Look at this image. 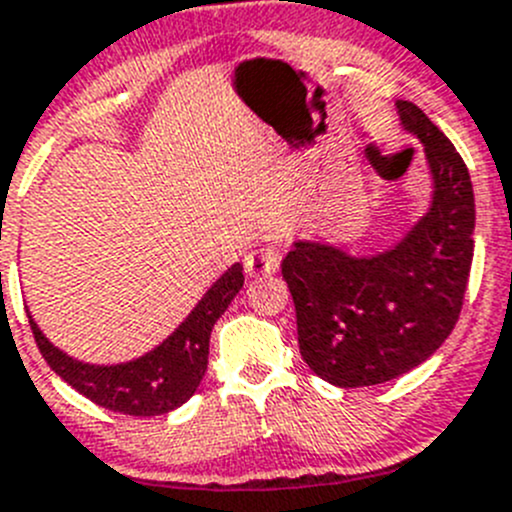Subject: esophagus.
I'll return each mask as SVG.
<instances>
[{"instance_id": "obj_1", "label": "esophagus", "mask_w": 512, "mask_h": 512, "mask_svg": "<svg viewBox=\"0 0 512 512\" xmlns=\"http://www.w3.org/2000/svg\"><path fill=\"white\" fill-rule=\"evenodd\" d=\"M280 267V252L275 247H260L252 250L245 257V270L250 278H260V275H272Z\"/></svg>"}]
</instances>
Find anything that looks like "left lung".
<instances>
[{"label": "left lung", "mask_w": 512, "mask_h": 512, "mask_svg": "<svg viewBox=\"0 0 512 512\" xmlns=\"http://www.w3.org/2000/svg\"><path fill=\"white\" fill-rule=\"evenodd\" d=\"M399 118L424 143L434 194L429 212L391 250L353 257L295 242L283 278L298 315L305 364L341 389L374 386L417 369L460 318L475 250V194L452 141L409 100Z\"/></svg>", "instance_id": "obj_1"}]
</instances>
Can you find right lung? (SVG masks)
Returning <instances> with one entry per match:
<instances>
[{
	"label": "right lung",
	"instance_id": "1",
	"mask_svg": "<svg viewBox=\"0 0 512 512\" xmlns=\"http://www.w3.org/2000/svg\"><path fill=\"white\" fill-rule=\"evenodd\" d=\"M245 285L242 265L234 262L222 278L204 293L197 308L161 346L128 364L93 366L52 346L30 315V328L50 369L75 391L103 409L131 417H159L181 407L194 396L207 371L209 336L219 315L229 308Z\"/></svg>",
	"mask_w": 512,
	"mask_h": 512
}]
</instances>
